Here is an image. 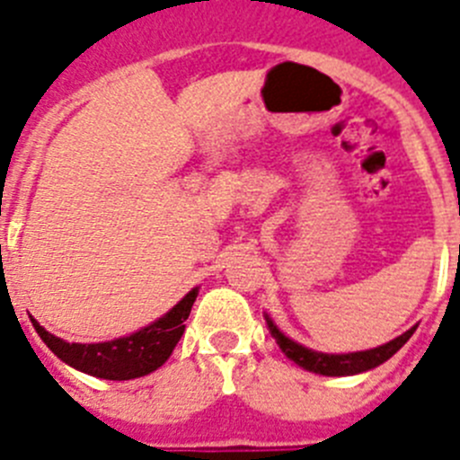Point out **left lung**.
<instances>
[{"mask_svg":"<svg viewBox=\"0 0 460 460\" xmlns=\"http://www.w3.org/2000/svg\"><path fill=\"white\" fill-rule=\"evenodd\" d=\"M269 328H271V335L276 337L280 349L285 351V356L292 358L296 365H301L303 369L314 374H323V376H351V374L367 372V369L378 367L381 362H385L387 358H393L403 344L411 340V335L415 332L417 326H412L411 331H406L403 335H399L393 342L383 344V347L369 349V351H356V353H317L310 351V349L301 347L294 340L282 335L276 326H273L271 319L267 317Z\"/></svg>","mask_w":460,"mask_h":460,"instance_id":"obj_1","label":"left lung"}]
</instances>
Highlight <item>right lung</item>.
Masks as SVG:
<instances>
[{
	"label": "right lung",
	"instance_id": "right-lung-1",
	"mask_svg": "<svg viewBox=\"0 0 460 460\" xmlns=\"http://www.w3.org/2000/svg\"><path fill=\"white\" fill-rule=\"evenodd\" d=\"M196 296L198 289H191L162 319L141 328L138 332H132L129 337H118L111 342L70 344L45 331L36 319H31V323L38 335H40V340L49 347V351L61 358L70 367L91 374V376L107 378V381H129V378H138L155 372L168 360V356H171L175 344L182 337L184 322L191 313Z\"/></svg>",
	"mask_w": 460,
	"mask_h": 460
}]
</instances>
